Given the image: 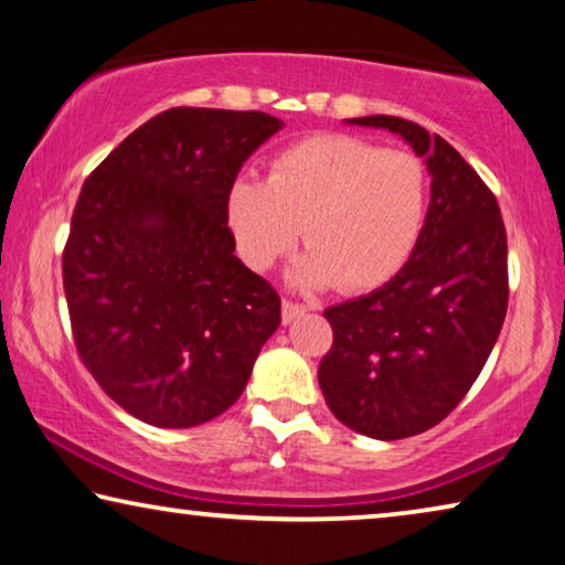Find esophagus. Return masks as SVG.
<instances>
[{
    "label": "esophagus",
    "instance_id": "obj_1",
    "mask_svg": "<svg viewBox=\"0 0 565 565\" xmlns=\"http://www.w3.org/2000/svg\"><path fill=\"white\" fill-rule=\"evenodd\" d=\"M303 311H307V307H301V303H297V301L284 299V303H281L284 324H291V321H297L299 317H303Z\"/></svg>",
    "mask_w": 565,
    "mask_h": 565
}]
</instances>
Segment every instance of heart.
<instances>
[{"label":"heart","mask_w":565,"mask_h":565,"mask_svg":"<svg viewBox=\"0 0 565 565\" xmlns=\"http://www.w3.org/2000/svg\"><path fill=\"white\" fill-rule=\"evenodd\" d=\"M427 199V168L417 156L356 136H315L284 148L266 181L236 178L226 216L256 271L289 254L303 228L309 248L291 281L366 291L407 264L425 228Z\"/></svg>","instance_id":"heart-1"}]
</instances>
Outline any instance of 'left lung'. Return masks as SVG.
<instances>
[{"instance_id": "1", "label": "left lung", "mask_w": 565, "mask_h": 565, "mask_svg": "<svg viewBox=\"0 0 565 565\" xmlns=\"http://www.w3.org/2000/svg\"><path fill=\"white\" fill-rule=\"evenodd\" d=\"M347 122L395 132L433 175L407 264L324 311L334 331L319 364L329 409L354 433L402 440L443 423L486 366L508 311V238L495 195L450 142L392 115Z\"/></svg>"}]
</instances>
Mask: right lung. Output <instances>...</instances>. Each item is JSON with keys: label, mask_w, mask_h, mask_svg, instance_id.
I'll list each match as a JSON object with an SVG mask.
<instances>
[{"label": "right lung", "mask_w": 565, "mask_h": 565, "mask_svg": "<svg viewBox=\"0 0 565 565\" xmlns=\"http://www.w3.org/2000/svg\"><path fill=\"white\" fill-rule=\"evenodd\" d=\"M284 122L173 107L132 130L79 191L62 254L75 347L132 417L195 427L241 397L281 324L271 284L234 256L226 195Z\"/></svg>", "instance_id": "add662e5"}]
</instances>
